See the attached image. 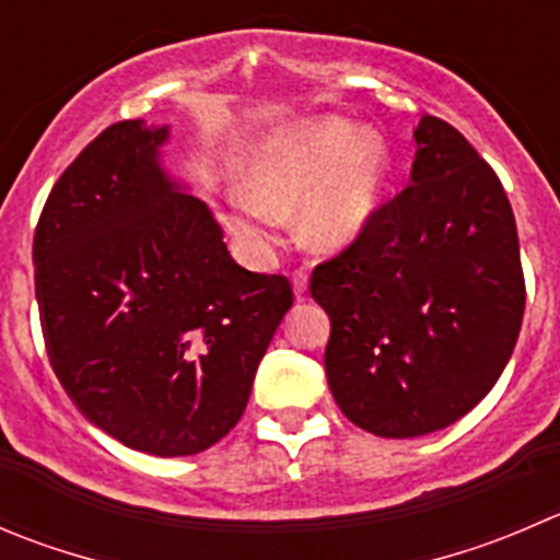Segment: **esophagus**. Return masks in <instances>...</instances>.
<instances>
[{"instance_id":"1","label":"esophagus","mask_w":560,"mask_h":560,"mask_svg":"<svg viewBox=\"0 0 560 560\" xmlns=\"http://www.w3.org/2000/svg\"><path fill=\"white\" fill-rule=\"evenodd\" d=\"M292 284H295V295L301 298H306V292H308V276H306V270H295V273H292Z\"/></svg>"}]
</instances>
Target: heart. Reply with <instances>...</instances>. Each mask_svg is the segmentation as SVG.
Segmentation results:
<instances>
[{
    "instance_id": "heart-1",
    "label": "heart",
    "mask_w": 560,
    "mask_h": 560,
    "mask_svg": "<svg viewBox=\"0 0 560 560\" xmlns=\"http://www.w3.org/2000/svg\"><path fill=\"white\" fill-rule=\"evenodd\" d=\"M388 177V148L372 130L345 117H314L265 136L248 159V197L235 202V230L257 237L259 226L298 213L301 235L319 252L355 243L377 213Z\"/></svg>"
}]
</instances>
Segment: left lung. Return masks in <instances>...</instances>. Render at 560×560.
<instances>
[{
	"label": "left lung",
	"instance_id": "obj_1",
	"mask_svg": "<svg viewBox=\"0 0 560 560\" xmlns=\"http://www.w3.org/2000/svg\"><path fill=\"white\" fill-rule=\"evenodd\" d=\"M412 136L410 186L308 281L330 317V394L377 438L430 435L474 410L525 312L517 224L492 166L441 117Z\"/></svg>",
	"mask_w": 560,
	"mask_h": 560
}]
</instances>
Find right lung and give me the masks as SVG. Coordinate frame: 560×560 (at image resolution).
<instances>
[{
    "label": "right lung",
    "instance_id": "obj_1",
    "mask_svg": "<svg viewBox=\"0 0 560 560\" xmlns=\"http://www.w3.org/2000/svg\"><path fill=\"white\" fill-rule=\"evenodd\" d=\"M166 139L144 119L92 139L43 205L32 262L73 405L122 446L188 457L241 421L292 287L230 257L208 205L166 177Z\"/></svg>",
    "mask_w": 560,
    "mask_h": 560
}]
</instances>
